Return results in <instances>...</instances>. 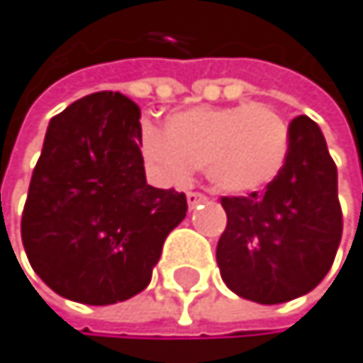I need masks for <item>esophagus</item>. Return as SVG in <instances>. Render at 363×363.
Here are the masks:
<instances>
[{
	"label": "esophagus",
	"instance_id": "esophagus-1",
	"mask_svg": "<svg viewBox=\"0 0 363 363\" xmlns=\"http://www.w3.org/2000/svg\"><path fill=\"white\" fill-rule=\"evenodd\" d=\"M186 199H188V206H191V208H195L197 203H203L208 197L201 195V193H188V195H186Z\"/></svg>",
	"mask_w": 363,
	"mask_h": 363
}]
</instances>
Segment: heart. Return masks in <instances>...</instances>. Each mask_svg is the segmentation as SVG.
<instances>
[{
    "mask_svg": "<svg viewBox=\"0 0 363 363\" xmlns=\"http://www.w3.org/2000/svg\"><path fill=\"white\" fill-rule=\"evenodd\" d=\"M139 148L164 182L184 184L203 166L215 191L248 195L279 177L291 152V128L262 101L195 106L168 115L164 130L142 121Z\"/></svg>",
    "mask_w": 363,
    "mask_h": 363,
    "instance_id": "b5f03b06",
    "label": "heart"
}]
</instances>
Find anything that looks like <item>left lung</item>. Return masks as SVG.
I'll use <instances>...</instances> for the list:
<instances>
[{
    "instance_id": "1",
    "label": "left lung",
    "mask_w": 363,
    "mask_h": 363,
    "mask_svg": "<svg viewBox=\"0 0 363 363\" xmlns=\"http://www.w3.org/2000/svg\"><path fill=\"white\" fill-rule=\"evenodd\" d=\"M291 152L262 193L221 197L226 230L217 244L224 284L244 299L284 303L311 293L330 270L342 240L337 166L317 123L291 121Z\"/></svg>"
}]
</instances>
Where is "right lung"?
I'll return each instance as SVG.
<instances>
[{
	"label": "right lung",
	"instance_id": "1",
	"mask_svg": "<svg viewBox=\"0 0 363 363\" xmlns=\"http://www.w3.org/2000/svg\"><path fill=\"white\" fill-rule=\"evenodd\" d=\"M142 111L121 93L86 95L55 115L33 170L21 242L57 295L108 306L142 293L186 195L146 184Z\"/></svg>",
	"mask_w": 363,
	"mask_h": 363
}]
</instances>
